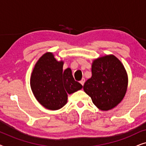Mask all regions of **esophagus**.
<instances>
[{"mask_svg": "<svg viewBox=\"0 0 146 146\" xmlns=\"http://www.w3.org/2000/svg\"><path fill=\"white\" fill-rule=\"evenodd\" d=\"M80 82L82 85L84 86V82H85V78H83L80 81Z\"/></svg>", "mask_w": 146, "mask_h": 146, "instance_id": "esophagus-1", "label": "esophagus"}]
</instances>
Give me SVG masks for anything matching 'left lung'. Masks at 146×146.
Returning a JSON list of instances; mask_svg holds the SVG:
<instances>
[{
  "instance_id": "left-lung-1",
  "label": "left lung",
  "mask_w": 146,
  "mask_h": 146,
  "mask_svg": "<svg viewBox=\"0 0 146 146\" xmlns=\"http://www.w3.org/2000/svg\"><path fill=\"white\" fill-rule=\"evenodd\" d=\"M92 76L84 90L101 110H109L122 100L126 92L127 75L122 64L113 55L99 58L92 66Z\"/></svg>"
}]
</instances>
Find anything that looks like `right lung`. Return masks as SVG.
Masks as SVG:
<instances>
[{"instance_id": "1", "label": "right lung", "mask_w": 146, "mask_h": 146, "mask_svg": "<svg viewBox=\"0 0 146 146\" xmlns=\"http://www.w3.org/2000/svg\"><path fill=\"white\" fill-rule=\"evenodd\" d=\"M63 62L46 53L36 64L31 78V86L36 98L46 108L56 110L67 102L68 94L82 89L74 78L70 68L63 70Z\"/></svg>"}]
</instances>
